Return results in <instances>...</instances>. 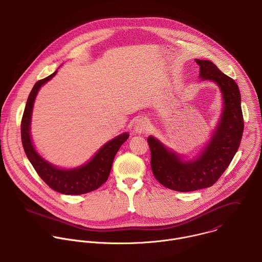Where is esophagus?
Listing matches in <instances>:
<instances>
[{
  "instance_id": "34e87169",
  "label": "esophagus",
  "mask_w": 262,
  "mask_h": 262,
  "mask_svg": "<svg viewBox=\"0 0 262 262\" xmlns=\"http://www.w3.org/2000/svg\"><path fill=\"white\" fill-rule=\"evenodd\" d=\"M149 128V121L142 117V118H139L137 121H136V124H135V130L137 133H145L147 129Z\"/></svg>"
}]
</instances>
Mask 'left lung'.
<instances>
[{
	"mask_svg": "<svg viewBox=\"0 0 262 262\" xmlns=\"http://www.w3.org/2000/svg\"><path fill=\"white\" fill-rule=\"evenodd\" d=\"M195 61L200 66L201 79L216 82L224 95L223 116L209 145L195 161L182 162L178 155L169 152L153 137L147 140L155 179L162 186L179 192H191L214 185L238 151L244 130L241 95L236 81L211 61Z\"/></svg>",
	"mask_w": 262,
	"mask_h": 262,
	"instance_id": "8db88e82",
	"label": "left lung"
}]
</instances>
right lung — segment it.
Segmentation results:
<instances>
[{
    "instance_id": "obj_1",
    "label": "right lung",
    "mask_w": 262,
    "mask_h": 262,
    "mask_svg": "<svg viewBox=\"0 0 262 262\" xmlns=\"http://www.w3.org/2000/svg\"><path fill=\"white\" fill-rule=\"evenodd\" d=\"M56 73L57 71L36 81L33 85L21 119V142L24 152L36 173L52 190L65 195H81L97 190L108 180L113 159L121 145L128 139V134L124 133L105 144L89 163L79 168L62 170L45 161L35 152L31 143L29 133L30 117L33 102L39 88Z\"/></svg>"
}]
</instances>
